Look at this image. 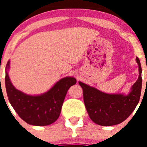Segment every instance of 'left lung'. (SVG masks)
I'll use <instances>...</instances> for the list:
<instances>
[{"label": "left lung", "instance_id": "obj_1", "mask_svg": "<svg viewBox=\"0 0 147 147\" xmlns=\"http://www.w3.org/2000/svg\"><path fill=\"white\" fill-rule=\"evenodd\" d=\"M139 66V78L131 86L127 94H109L80 81L83 90L84 105L92 121L101 126H113L120 124L129 117L140 99L142 90V67L139 59L136 57Z\"/></svg>", "mask_w": 147, "mask_h": 147}]
</instances>
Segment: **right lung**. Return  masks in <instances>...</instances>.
<instances>
[{"label": "right lung", "mask_w": 147, "mask_h": 147, "mask_svg": "<svg viewBox=\"0 0 147 147\" xmlns=\"http://www.w3.org/2000/svg\"><path fill=\"white\" fill-rule=\"evenodd\" d=\"M10 60L5 67V84L8 100L18 115L26 123L34 126H47L58 119L68 90L76 84L73 77L57 81L48 91L31 95L17 90L10 81L8 71Z\"/></svg>", "instance_id": "right-lung-1"}]
</instances>
